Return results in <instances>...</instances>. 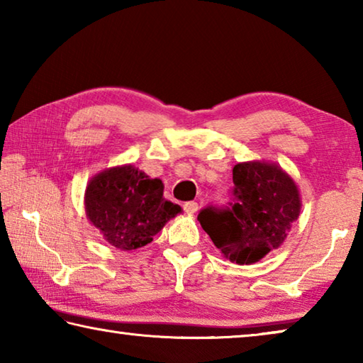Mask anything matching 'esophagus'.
<instances>
[{
    "mask_svg": "<svg viewBox=\"0 0 363 363\" xmlns=\"http://www.w3.org/2000/svg\"><path fill=\"white\" fill-rule=\"evenodd\" d=\"M184 211L189 214L196 213L199 211V203H196V201H187V203H184Z\"/></svg>",
    "mask_w": 363,
    "mask_h": 363,
    "instance_id": "esophagus-1",
    "label": "esophagus"
}]
</instances>
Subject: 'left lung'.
I'll return each instance as SVG.
<instances>
[{
    "instance_id": "1",
    "label": "left lung",
    "mask_w": 363,
    "mask_h": 363,
    "mask_svg": "<svg viewBox=\"0 0 363 363\" xmlns=\"http://www.w3.org/2000/svg\"><path fill=\"white\" fill-rule=\"evenodd\" d=\"M232 174V203L205 208L199 220L227 259L253 264L285 242L301 213L299 190L275 163H237Z\"/></svg>"
}]
</instances>
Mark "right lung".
<instances>
[{"label": "right lung", "mask_w": 363, "mask_h": 363, "mask_svg": "<svg viewBox=\"0 0 363 363\" xmlns=\"http://www.w3.org/2000/svg\"><path fill=\"white\" fill-rule=\"evenodd\" d=\"M84 210L112 247L131 251L153 240L182 210L163 196V182L133 164L104 169L88 182Z\"/></svg>", "instance_id": "obj_1"}]
</instances>
